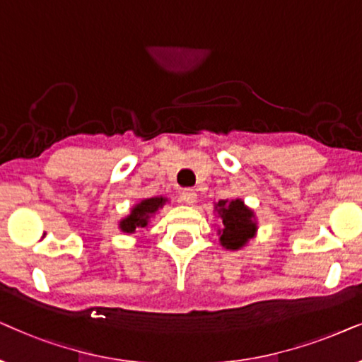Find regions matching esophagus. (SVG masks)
<instances>
[{"mask_svg":"<svg viewBox=\"0 0 362 362\" xmlns=\"http://www.w3.org/2000/svg\"><path fill=\"white\" fill-rule=\"evenodd\" d=\"M180 200L187 205H194L197 202V192L194 189H184L180 194Z\"/></svg>","mask_w":362,"mask_h":362,"instance_id":"1","label":"esophagus"}]
</instances>
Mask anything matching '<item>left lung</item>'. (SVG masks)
I'll return each instance as SVG.
<instances>
[{
  "mask_svg": "<svg viewBox=\"0 0 362 362\" xmlns=\"http://www.w3.org/2000/svg\"><path fill=\"white\" fill-rule=\"evenodd\" d=\"M221 218L218 230L220 243L226 250H240L247 245L257 233V220L252 209L243 204V200H220L215 205Z\"/></svg>",
  "mask_w": 362,
  "mask_h": 362,
  "instance_id": "8db88e82",
  "label": "left lung"
}]
</instances>
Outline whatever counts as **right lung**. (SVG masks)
<instances>
[{"mask_svg": "<svg viewBox=\"0 0 362 362\" xmlns=\"http://www.w3.org/2000/svg\"><path fill=\"white\" fill-rule=\"evenodd\" d=\"M165 197H152V199L141 200L131 210V214L119 221V228L124 233H136L137 230L146 228L152 216L158 211V209H162L165 205Z\"/></svg>", "mask_w": 362, "mask_h": 362, "instance_id": "obj_1", "label": "right lung"}]
</instances>
